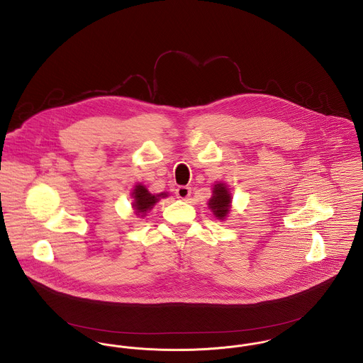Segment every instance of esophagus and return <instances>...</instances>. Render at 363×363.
Instances as JSON below:
<instances>
[{
	"instance_id": "34e87169",
	"label": "esophagus",
	"mask_w": 363,
	"mask_h": 363,
	"mask_svg": "<svg viewBox=\"0 0 363 363\" xmlns=\"http://www.w3.org/2000/svg\"><path fill=\"white\" fill-rule=\"evenodd\" d=\"M191 188L189 186H178L175 191V195L181 200H186L191 196Z\"/></svg>"
}]
</instances>
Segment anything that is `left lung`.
Wrapping results in <instances>:
<instances>
[{"label": "left lung", "mask_w": 363, "mask_h": 363, "mask_svg": "<svg viewBox=\"0 0 363 363\" xmlns=\"http://www.w3.org/2000/svg\"><path fill=\"white\" fill-rule=\"evenodd\" d=\"M230 203H232V196L229 194L226 185L223 182H218L217 185H214L213 196L208 200V207L211 208L214 217L223 221L230 211Z\"/></svg>", "instance_id": "1"}]
</instances>
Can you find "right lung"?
Wrapping results in <instances>:
<instances>
[{
    "instance_id": "add662e5",
    "label": "right lung",
    "mask_w": 363,
    "mask_h": 363,
    "mask_svg": "<svg viewBox=\"0 0 363 363\" xmlns=\"http://www.w3.org/2000/svg\"><path fill=\"white\" fill-rule=\"evenodd\" d=\"M162 197H167V194H159V195H152L146 186L142 184H138L133 189V208L135 210V214L143 217Z\"/></svg>"
}]
</instances>
